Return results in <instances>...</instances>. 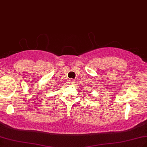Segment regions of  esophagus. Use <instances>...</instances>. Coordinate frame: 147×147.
I'll list each match as a JSON object with an SVG mask.
<instances>
[{
  "instance_id": "obj_1",
  "label": "esophagus",
  "mask_w": 147,
  "mask_h": 147,
  "mask_svg": "<svg viewBox=\"0 0 147 147\" xmlns=\"http://www.w3.org/2000/svg\"><path fill=\"white\" fill-rule=\"evenodd\" d=\"M69 82H70V84H74V80H73V79H70V80H69Z\"/></svg>"
}]
</instances>
